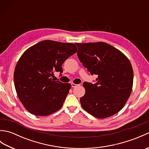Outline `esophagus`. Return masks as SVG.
<instances>
[{
	"instance_id": "34e87169",
	"label": "esophagus",
	"mask_w": 149,
	"mask_h": 149,
	"mask_svg": "<svg viewBox=\"0 0 149 149\" xmlns=\"http://www.w3.org/2000/svg\"><path fill=\"white\" fill-rule=\"evenodd\" d=\"M71 85H72V88H75V87H77V86H79V84H74V83H72Z\"/></svg>"
}]
</instances>
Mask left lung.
I'll return each instance as SVG.
<instances>
[{"mask_svg":"<svg viewBox=\"0 0 149 149\" xmlns=\"http://www.w3.org/2000/svg\"><path fill=\"white\" fill-rule=\"evenodd\" d=\"M77 56L91 75H97L95 84L84 82L83 108L90 115L104 118L119 112L131 93L133 70L128 58L104 42L79 43Z\"/></svg>","mask_w":149,"mask_h":149,"instance_id":"1","label":"left lung"}]
</instances>
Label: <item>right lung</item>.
<instances>
[{
    "label": "right lung",
    "instance_id": "obj_1",
    "mask_svg": "<svg viewBox=\"0 0 149 149\" xmlns=\"http://www.w3.org/2000/svg\"><path fill=\"white\" fill-rule=\"evenodd\" d=\"M77 51L74 43L44 40L24 52L15 69L14 83L21 102L28 111L47 116L61 108L71 84L54 81L65 60Z\"/></svg>",
    "mask_w": 149,
    "mask_h": 149
}]
</instances>
